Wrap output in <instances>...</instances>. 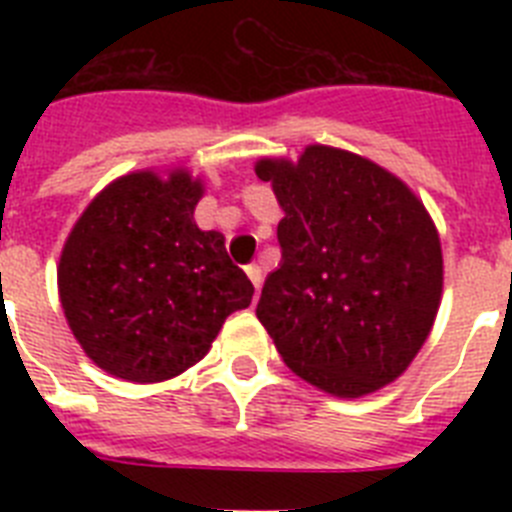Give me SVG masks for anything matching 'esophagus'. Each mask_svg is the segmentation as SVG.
Returning <instances> with one entry per match:
<instances>
[{
	"instance_id": "34e87169",
	"label": "esophagus",
	"mask_w": 512,
	"mask_h": 512,
	"mask_svg": "<svg viewBox=\"0 0 512 512\" xmlns=\"http://www.w3.org/2000/svg\"><path fill=\"white\" fill-rule=\"evenodd\" d=\"M246 274H248V279L253 282V287H256V292H259L261 284H264V274H261V266L259 264L246 266Z\"/></svg>"
}]
</instances>
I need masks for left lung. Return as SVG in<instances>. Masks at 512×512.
I'll return each instance as SVG.
<instances>
[{
    "label": "left lung",
    "mask_w": 512,
    "mask_h": 512,
    "mask_svg": "<svg viewBox=\"0 0 512 512\" xmlns=\"http://www.w3.org/2000/svg\"><path fill=\"white\" fill-rule=\"evenodd\" d=\"M284 217L282 264L256 318L284 364L333 397L395 382L431 333L443 292L436 223L400 176L359 153L307 146L259 158Z\"/></svg>",
    "instance_id": "1"
}]
</instances>
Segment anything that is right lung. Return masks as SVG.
<instances>
[{
  "instance_id": "right-lung-1",
  "label": "right lung",
  "mask_w": 512,
  "mask_h": 512,
  "mask_svg": "<svg viewBox=\"0 0 512 512\" xmlns=\"http://www.w3.org/2000/svg\"><path fill=\"white\" fill-rule=\"evenodd\" d=\"M200 176L130 171L81 212L58 261L63 315L84 354L125 382H166L210 351L253 284L225 235L200 230Z\"/></svg>"
}]
</instances>
